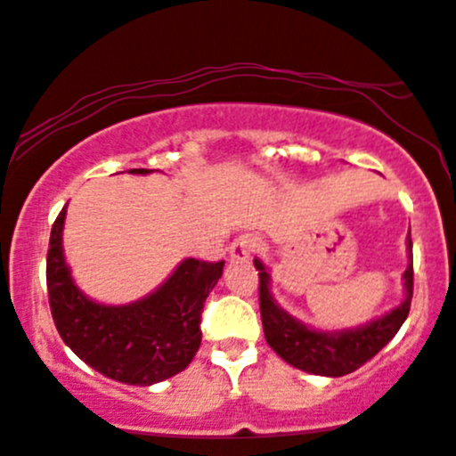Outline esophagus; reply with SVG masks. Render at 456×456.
I'll return each instance as SVG.
<instances>
[{"label": "esophagus", "instance_id": "obj_1", "mask_svg": "<svg viewBox=\"0 0 456 456\" xmlns=\"http://www.w3.org/2000/svg\"><path fill=\"white\" fill-rule=\"evenodd\" d=\"M255 247H257V238H255L253 233H242V236H238L232 244H229V255H232V259H236V262H244V259L251 257Z\"/></svg>", "mask_w": 456, "mask_h": 456}]
</instances>
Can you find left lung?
<instances>
[{
  "mask_svg": "<svg viewBox=\"0 0 456 456\" xmlns=\"http://www.w3.org/2000/svg\"><path fill=\"white\" fill-rule=\"evenodd\" d=\"M409 251H411V232H409ZM253 264L259 270V312H262L264 335H266L270 348L289 366L320 374V377H344V374L362 368L398 333L411 309L413 264H409L404 270L407 298L387 316L374 320L366 327L353 329V331H312L292 316H288L283 309H279V305L270 297V277L266 268L259 259H253Z\"/></svg>",
  "mask_w": 456,
  "mask_h": 456,
  "instance_id": "obj_1",
  "label": "left lung"
}]
</instances>
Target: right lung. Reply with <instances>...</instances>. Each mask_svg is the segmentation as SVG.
<instances>
[{
  "instance_id": "1",
  "label": "right lung",
  "mask_w": 456,
  "mask_h": 456,
  "mask_svg": "<svg viewBox=\"0 0 456 456\" xmlns=\"http://www.w3.org/2000/svg\"><path fill=\"white\" fill-rule=\"evenodd\" d=\"M64 214L67 208L53 223L47 251L49 309L62 342L103 377L127 385H153L188 368L201 346L203 303L224 262L186 259L151 297L106 307L75 288L62 257Z\"/></svg>"
}]
</instances>
